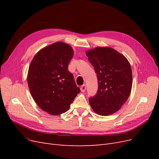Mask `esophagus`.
<instances>
[{
    "instance_id": "1",
    "label": "esophagus",
    "mask_w": 159,
    "mask_h": 159,
    "mask_svg": "<svg viewBox=\"0 0 159 159\" xmlns=\"http://www.w3.org/2000/svg\"><path fill=\"white\" fill-rule=\"evenodd\" d=\"M80 89H81V92H84V91H85V89H86V85H81V88H80Z\"/></svg>"
}]
</instances>
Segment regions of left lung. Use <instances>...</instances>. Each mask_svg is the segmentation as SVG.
<instances>
[{
	"instance_id": "1",
	"label": "left lung",
	"mask_w": 159,
	"mask_h": 159,
	"mask_svg": "<svg viewBox=\"0 0 159 159\" xmlns=\"http://www.w3.org/2000/svg\"><path fill=\"white\" fill-rule=\"evenodd\" d=\"M85 53L98 81L97 94L89 99L91 108L103 116L117 112L131 93V65L125 57L110 47H97Z\"/></svg>"
}]
</instances>
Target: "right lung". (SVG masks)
<instances>
[{
	"label": "right lung",
	"instance_id": "1",
	"mask_svg": "<svg viewBox=\"0 0 159 159\" xmlns=\"http://www.w3.org/2000/svg\"><path fill=\"white\" fill-rule=\"evenodd\" d=\"M73 56L70 45L57 42L38 52L29 66L27 80L32 97L50 115L66 112L80 92L68 70Z\"/></svg>",
	"mask_w": 159,
	"mask_h": 159
}]
</instances>
